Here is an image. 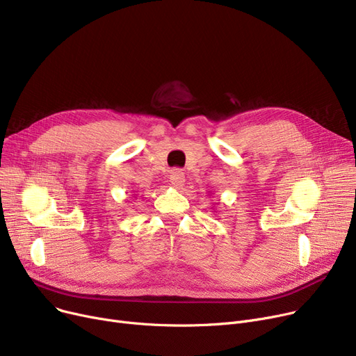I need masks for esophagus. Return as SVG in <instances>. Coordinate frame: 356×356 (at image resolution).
<instances>
[{
    "label": "esophagus",
    "instance_id": "1",
    "mask_svg": "<svg viewBox=\"0 0 356 356\" xmlns=\"http://www.w3.org/2000/svg\"><path fill=\"white\" fill-rule=\"evenodd\" d=\"M170 183L175 188H181L184 183V173L179 168H175V170L170 173Z\"/></svg>",
    "mask_w": 356,
    "mask_h": 356
}]
</instances>
